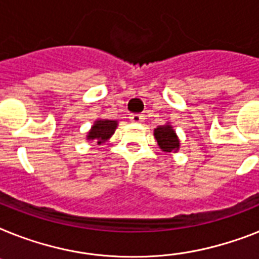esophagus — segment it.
<instances>
[{
	"mask_svg": "<svg viewBox=\"0 0 259 259\" xmlns=\"http://www.w3.org/2000/svg\"><path fill=\"white\" fill-rule=\"evenodd\" d=\"M130 121L133 123H141V122H144V115H141V114H132L129 117Z\"/></svg>",
	"mask_w": 259,
	"mask_h": 259,
	"instance_id": "34e87169",
	"label": "esophagus"
}]
</instances>
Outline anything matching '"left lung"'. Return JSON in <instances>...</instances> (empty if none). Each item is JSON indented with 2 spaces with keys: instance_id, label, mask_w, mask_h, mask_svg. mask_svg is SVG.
<instances>
[{
  "instance_id": "obj_1",
  "label": "left lung",
  "mask_w": 259,
  "mask_h": 259,
  "mask_svg": "<svg viewBox=\"0 0 259 259\" xmlns=\"http://www.w3.org/2000/svg\"><path fill=\"white\" fill-rule=\"evenodd\" d=\"M154 138L157 140V144H158L159 149L165 151V153H167V154L177 153L180 150L181 141L178 138L174 127L169 122L155 127Z\"/></svg>"
}]
</instances>
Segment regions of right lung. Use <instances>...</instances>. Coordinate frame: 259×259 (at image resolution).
<instances>
[{
  "label": "right lung",
  "mask_w": 259,
  "mask_h": 259,
  "mask_svg": "<svg viewBox=\"0 0 259 259\" xmlns=\"http://www.w3.org/2000/svg\"><path fill=\"white\" fill-rule=\"evenodd\" d=\"M117 126H118L117 119H96L92 127H90V130L88 132L86 140L89 141V142H96L97 145H104L114 134Z\"/></svg>",
  "instance_id": "add662e5"
}]
</instances>
